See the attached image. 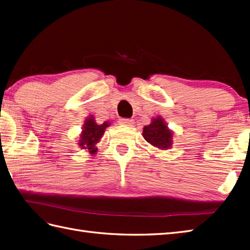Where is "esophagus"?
Masks as SVG:
<instances>
[{"label": "esophagus", "mask_w": 250, "mask_h": 250, "mask_svg": "<svg viewBox=\"0 0 250 250\" xmlns=\"http://www.w3.org/2000/svg\"><path fill=\"white\" fill-rule=\"evenodd\" d=\"M119 125L132 126L133 125V120L132 119H127V118H121V119H119Z\"/></svg>", "instance_id": "34e87169"}]
</instances>
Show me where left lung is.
<instances>
[{"instance_id": "obj_1", "label": "left lung", "mask_w": 250, "mask_h": 250, "mask_svg": "<svg viewBox=\"0 0 250 250\" xmlns=\"http://www.w3.org/2000/svg\"><path fill=\"white\" fill-rule=\"evenodd\" d=\"M143 136L149 144L159 149L164 150L171 147L172 133L162 117L152 119L151 124L144 126Z\"/></svg>"}]
</instances>
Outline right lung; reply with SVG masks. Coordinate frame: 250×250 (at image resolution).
Here are the masks:
<instances>
[{"label": "right lung", "mask_w": 250, "mask_h": 250, "mask_svg": "<svg viewBox=\"0 0 250 250\" xmlns=\"http://www.w3.org/2000/svg\"><path fill=\"white\" fill-rule=\"evenodd\" d=\"M109 125L107 121L103 123L102 125H97L94 117H89L86 119L83 125V131L81 133V138L79 142V146L82 149H85L90 154H95L98 148L96 145L100 141L102 135L104 134L106 127Z\"/></svg>", "instance_id": "add662e5"}]
</instances>
